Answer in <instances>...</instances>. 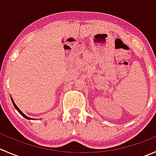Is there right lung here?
<instances>
[{
	"label": "right lung",
	"mask_w": 156,
	"mask_h": 156,
	"mask_svg": "<svg viewBox=\"0 0 156 156\" xmlns=\"http://www.w3.org/2000/svg\"><path fill=\"white\" fill-rule=\"evenodd\" d=\"M10 98H11V100H12V104H13L14 107H15V108H16V109L17 111H18L20 113V115H23V117L25 118V119H29V120H34V119H31V118H29V117H28V116H27V115H25L24 113H23V112H22L21 110L20 109V108H19L18 107H17V106H16V103H14L13 100H12V97H11V96H10Z\"/></svg>",
	"instance_id": "right-lung-1"
}]
</instances>
